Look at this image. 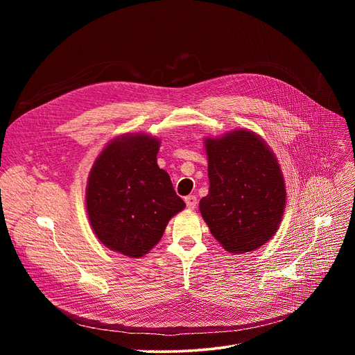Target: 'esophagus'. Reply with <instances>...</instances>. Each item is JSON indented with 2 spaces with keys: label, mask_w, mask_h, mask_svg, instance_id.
Here are the masks:
<instances>
[{
  "label": "esophagus",
  "mask_w": 355,
  "mask_h": 355,
  "mask_svg": "<svg viewBox=\"0 0 355 355\" xmlns=\"http://www.w3.org/2000/svg\"><path fill=\"white\" fill-rule=\"evenodd\" d=\"M185 204H187V208H188V209H193V208L196 207V204H198L196 196H195V195H188V196H185Z\"/></svg>",
  "instance_id": "1"
}]
</instances>
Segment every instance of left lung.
Wrapping results in <instances>:
<instances>
[{"label": "left lung", "instance_id": "1", "mask_svg": "<svg viewBox=\"0 0 355 355\" xmlns=\"http://www.w3.org/2000/svg\"><path fill=\"white\" fill-rule=\"evenodd\" d=\"M209 193L199 211L214 237L233 254L254 251L277 232L285 209V184L268 144L237 129L207 139Z\"/></svg>", "mask_w": 355, "mask_h": 355}]
</instances>
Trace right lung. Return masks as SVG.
Listing matches in <instances>:
<instances>
[{"mask_svg":"<svg viewBox=\"0 0 355 355\" xmlns=\"http://www.w3.org/2000/svg\"><path fill=\"white\" fill-rule=\"evenodd\" d=\"M160 141L123 135L101 151L87 184L94 233L110 250L139 259L162 239L168 220L185 208L170 175L157 166Z\"/></svg>","mask_w":355,"mask_h":355,"instance_id":"obj_1","label":"right lung"}]
</instances>
